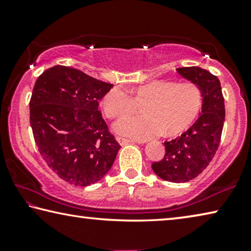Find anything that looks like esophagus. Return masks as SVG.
<instances>
[{"label":"esophagus","mask_w":251,"mask_h":251,"mask_svg":"<svg viewBox=\"0 0 251 251\" xmlns=\"http://www.w3.org/2000/svg\"><path fill=\"white\" fill-rule=\"evenodd\" d=\"M116 140L121 145H126V144H129V143H135L133 140H128V138H125V137H121V136H117L116 137Z\"/></svg>","instance_id":"34e87169"}]
</instances>
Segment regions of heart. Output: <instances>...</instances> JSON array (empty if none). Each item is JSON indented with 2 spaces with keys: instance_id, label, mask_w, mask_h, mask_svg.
I'll return each instance as SVG.
<instances>
[{
  "instance_id": "obj_1",
  "label": "heart",
  "mask_w": 251,
  "mask_h": 251,
  "mask_svg": "<svg viewBox=\"0 0 251 251\" xmlns=\"http://www.w3.org/2000/svg\"><path fill=\"white\" fill-rule=\"evenodd\" d=\"M142 103L144 115L119 119L114 125L116 132L138 141L150 140L162 132L166 135L180 133L195 121L203 95L194 82L156 80L136 88L132 97L116 87L102 99L103 111L109 118L132 114Z\"/></svg>"
}]
</instances>
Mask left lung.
<instances>
[{
  "instance_id": "left-lung-1",
  "label": "left lung",
  "mask_w": 251,
  "mask_h": 251,
  "mask_svg": "<svg viewBox=\"0 0 251 251\" xmlns=\"http://www.w3.org/2000/svg\"><path fill=\"white\" fill-rule=\"evenodd\" d=\"M179 75L201 90L203 104L200 117L175 140L164 142L166 154L152 163L156 176L166 181L186 182L201 174L219 148L226 117L224 98L218 76L198 66L179 67Z\"/></svg>"
}]
</instances>
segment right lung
I'll return each mask as SVG.
<instances>
[{
    "label": "right lung",
    "instance_id": "obj_1",
    "mask_svg": "<svg viewBox=\"0 0 251 251\" xmlns=\"http://www.w3.org/2000/svg\"><path fill=\"white\" fill-rule=\"evenodd\" d=\"M111 88L63 65L37 78L29 103L36 145L47 166L71 185L99 181L121 149L98 109L99 100Z\"/></svg>",
    "mask_w": 251,
    "mask_h": 251
}]
</instances>
